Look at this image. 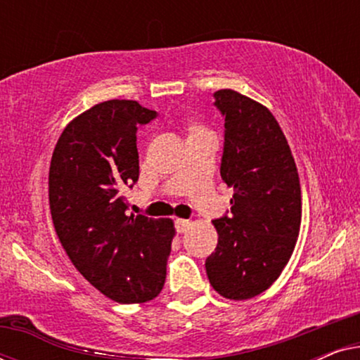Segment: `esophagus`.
<instances>
[{
    "instance_id": "1",
    "label": "esophagus",
    "mask_w": 360,
    "mask_h": 360,
    "mask_svg": "<svg viewBox=\"0 0 360 360\" xmlns=\"http://www.w3.org/2000/svg\"><path fill=\"white\" fill-rule=\"evenodd\" d=\"M188 228H190V221L188 219H176L175 221L176 233H185V231Z\"/></svg>"
}]
</instances>
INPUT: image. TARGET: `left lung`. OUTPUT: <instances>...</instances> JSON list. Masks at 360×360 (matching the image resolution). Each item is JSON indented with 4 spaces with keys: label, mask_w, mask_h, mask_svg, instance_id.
Returning a JSON list of instances; mask_svg holds the SVG:
<instances>
[{
    "label": "left lung",
    "mask_w": 360,
    "mask_h": 360,
    "mask_svg": "<svg viewBox=\"0 0 360 360\" xmlns=\"http://www.w3.org/2000/svg\"><path fill=\"white\" fill-rule=\"evenodd\" d=\"M224 116L221 179L233 186L231 213L214 219L218 245L206 259L221 297L265 292L292 257L302 223V188L285 134L272 112L234 90L214 93Z\"/></svg>",
    "instance_id": "left-lung-1"
}]
</instances>
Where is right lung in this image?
<instances>
[{
  "label": "right lung",
  "instance_id": "right-lung-1",
  "mask_svg": "<svg viewBox=\"0 0 360 360\" xmlns=\"http://www.w3.org/2000/svg\"><path fill=\"white\" fill-rule=\"evenodd\" d=\"M157 116L132 100L98 103L67 124L49 170L53 228L75 269L117 303H144L165 283L174 221L126 214L139 179L136 132Z\"/></svg>",
  "mask_w": 360,
  "mask_h": 360
}]
</instances>
